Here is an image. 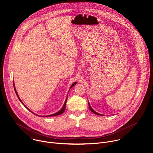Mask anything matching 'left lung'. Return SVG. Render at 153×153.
Wrapping results in <instances>:
<instances>
[{
  "mask_svg": "<svg viewBox=\"0 0 153 153\" xmlns=\"http://www.w3.org/2000/svg\"><path fill=\"white\" fill-rule=\"evenodd\" d=\"M88 105H89V108H90V110L91 111V112H93V113H94L95 114H97V115H100V116H102V114H99V113H96L95 111H94L93 109L91 108V106H90V103H88Z\"/></svg>",
  "mask_w": 153,
  "mask_h": 153,
  "instance_id": "1",
  "label": "left lung"
}]
</instances>
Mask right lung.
I'll list each match as a JSON object with an SVG mask.
<instances>
[{
  "instance_id": "add662e5",
  "label": "right lung",
  "mask_w": 153,
  "mask_h": 153,
  "mask_svg": "<svg viewBox=\"0 0 153 153\" xmlns=\"http://www.w3.org/2000/svg\"><path fill=\"white\" fill-rule=\"evenodd\" d=\"M76 84V82H74V83H73L72 84V85L71 86V87H70V89L72 88V87L74 86V85H75ZM14 85V91H15V93H16V95H17V96L18 97V98H19V100L22 102V103L23 105H24V103H22V100H20V99L19 97V96H18V94H17V91H16V88H15V86H14V84H13ZM67 99H66V100H65V103H64V105H63V107H62V108L61 109V110L59 111H58V112H57L56 113H55V114H51V115H50V116H57V115H60V114H62L64 111H65V108H66V103H67ZM25 106V105H24ZM26 107V106H25ZM27 108V107H26ZM28 110H30L28 108H27Z\"/></svg>"
}]
</instances>
